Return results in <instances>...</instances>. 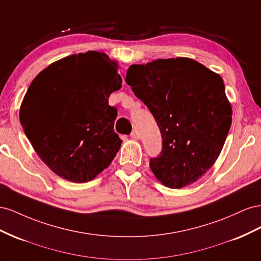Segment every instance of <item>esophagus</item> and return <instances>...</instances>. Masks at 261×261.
Returning a JSON list of instances; mask_svg holds the SVG:
<instances>
[{
	"label": "esophagus",
	"instance_id": "obj_1",
	"mask_svg": "<svg viewBox=\"0 0 261 261\" xmlns=\"http://www.w3.org/2000/svg\"><path fill=\"white\" fill-rule=\"evenodd\" d=\"M131 138H132V139H136V140L140 139V135H139L138 130H133V131L131 132Z\"/></svg>",
	"mask_w": 261,
	"mask_h": 261
}]
</instances>
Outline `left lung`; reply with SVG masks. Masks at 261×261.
Listing matches in <instances>:
<instances>
[{
	"label": "left lung",
	"mask_w": 261,
	"mask_h": 261,
	"mask_svg": "<svg viewBox=\"0 0 261 261\" xmlns=\"http://www.w3.org/2000/svg\"><path fill=\"white\" fill-rule=\"evenodd\" d=\"M125 82L162 133V153L150 161L154 176L172 189L196 182L218 160L232 124L222 77L196 60L178 57L132 64Z\"/></svg>",
	"instance_id": "1"
}]
</instances>
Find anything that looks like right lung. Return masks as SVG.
I'll list each match as a JSON object with an SVG mask.
<instances>
[{
  "label": "right lung",
  "mask_w": 261,
  "mask_h": 261,
  "mask_svg": "<svg viewBox=\"0 0 261 261\" xmlns=\"http://www.w3.org/2000/svg\"><path fill=\"white\" fill-rule=\"evenodd\" d=\"M118 66L103 52L71 55L42 70L27 89L20 123L40 160L63 179H94L120 148L117 109L108 103L121 88Z\"/></svg>",
  "instance_id": "add662e5"
}]
</instances>
